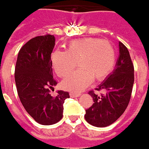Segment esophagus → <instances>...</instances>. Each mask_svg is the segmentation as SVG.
Masks as SVG:
<instances>
[{"mask_svg":"<svg viewBox=\"0 0 149 149\" xmlns=\"http://www.w3.org/2000/svg\"><path fill=\"white\" fill-rule=\"evenodd\" d=\"M81 95V93H77V92H70V96L74 98V97H78Z\"/></svg>","mask_w":149,"mask_h":149,"instance_id":"34e87169","label":"esophagus"}]
</instances>
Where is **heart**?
Here are the masks:
<instances>
[{"label":"heart","instance_id":"1","mask_svg":"<svg viewBox=\"0 0 149 149\" xmlns=\"http://www.w3.org/2000/svg\"><path fill=\"white\" fill-rule=\"evenodd\" d=\"M51 63L55 72L63 81L66 90L80 91L93 81H102L111 72L116 63V51L107 40L95 38L75 39L68 43L66 51L54 50L51 54Z\"/></svg>","mask_w":149,"mask_h":149}]
</instances>
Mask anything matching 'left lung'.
Listing matches in <instances>:
<instances>
[{"label":"left lung","instance_id":"8db88e82","mask_svg":"<svg viewBox=\"0 0 149 149\" xmlns=\"http://www.w3.org/2000/svg\"><path fill=\"white\" fill-rule=\"evenodd\" d=\"M119 48L120 55L116 68L95 88L96 91H104L105 94L98 95L93 91H89L94 103L86 110L85 119L95 127H106L113 124L122 116L130 100L134 81V64L129 50L121 42Z\"/></svg>","mask_w":149,"mask_h":149}]
</instances>
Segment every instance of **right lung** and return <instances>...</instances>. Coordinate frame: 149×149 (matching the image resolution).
<instances>
[{"mask_svg": "<svg viewBox=\"0 0 149 149\" xmlns=\"http://www.w3.org/2000/svg\"><path fill=\"white\" fill-rule=\"evenodd\" d=\"M55 45L54 35L37 36L20 49L17 57L15 80L22 105L29 115L43 125L56 124L63 118L68 91H58L52 96L49 88L57 85L53 77L51 54Z\"/></svg>", "mask_w": 149, "mask_h": 149, "instance_id": "add662e5", "label": "right lung"}]
</instances>
